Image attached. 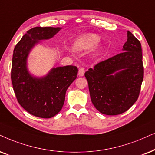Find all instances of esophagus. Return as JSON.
<instances>
[{
    "mask_svg": "<svg viewBox=\"0 0 155 155\" xmlns=\"http://www.w3.org/2000/svg\"><path fill=\"white\" fill-rule=\"evenodd\" d=\"M84 73H85V71H84V68H79V73H78V74H79V76H83L84 75Z\"/></svg>",
    "mask_w": 155,
    "mask_h": 155,
    "instance_id": "1",
    "label": "esophagus"
}]
</instances>
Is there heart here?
Segmentation results:
<instances>
[{
    "label": "heart",
    "mask_w": 155,
    "mask_h": 155,
    "mask_svg": "<svg viewBox=\"0 0 155 155\" xmlns=\"http://www.w3.org/2000/svg\"><path fill=\"white\" fill-rule=\"evenodd\" d=\"M100 41L99 36L94 34H85L80 35L75 39L73 44V48L76 51H85L94 48ZM104 48L103 46H99L93 51L92 56L98 57L103 54Z\"/></svg>",
    "instance_id": "obj_1"
}]
</instances>
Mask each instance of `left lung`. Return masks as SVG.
<instances>
[{"instance_id": "8db88e82", "label": "left lung", "mask_w": 155, "mask_h": 155, "mask_svg": "<svg viewBox=\"0 0 155 155\" xmlns=\"http://www.w3.org/2000/svg\"><path fill=\"white\" fill-rule=\"evenodd\" d=\"M122 51L85 73L91 102L104 114L125 112L140 94L144 77L142 47L129 31Z\"/></svg>"}]
</instances>
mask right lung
<instances>
[{"label": "right lung", "instance_id": "add662e5", "mask_svg": "<svg viewBox=\"0 0 155 155\" xmlns=\"http://www.w3.org/2000/svg\"><path fill=\"white\" fill-rule=\"evenodd\" d=\"M60 27H35L27 31L13 50L11 80L17 100L31 114L41 118L54 117L61 110L66 90L77 77L74 66L52 68L44 76H36L28 69V57L41 41L48 40Z\"/></svg>", "mask_w": 155, "mask_h": 155}]
</instances>
